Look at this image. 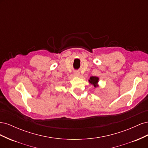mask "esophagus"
Listing matches in <instances>:
<instances>
[{
	"instance_id": "1",
	"label": "esophagus",
	"mask_w": 148,
	"mask_h": 148,
	"mask_svg": "<svg viewBox=\"0 0 148 148\" xmlns=\"http://www.w3.org/2000/svg\"><path fill=\"white\" fill-rule=\"evenodd\" d=\"M74 74H75V75H76V76H79V75H80L79 71H75Z\"/></svg>"
}]
</instances>
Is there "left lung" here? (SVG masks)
Instances as JSON below:
<instances>
[{"instance_id": "1", "label": "left lung", "mask_w": 148, "mask_h": 148, "mask_svg": "<svg viewBox=\"0 0 148 148\" xmlns=\"http://www.w3.org/2000/svg\"><path fill=\"white\" fill-rule=\"evenodd\" d=\"M98 82H99V78L97 77H91L89 79V82L91 84L94 85L95 87L98 86Z\"/></svg>"}]
</instances>
